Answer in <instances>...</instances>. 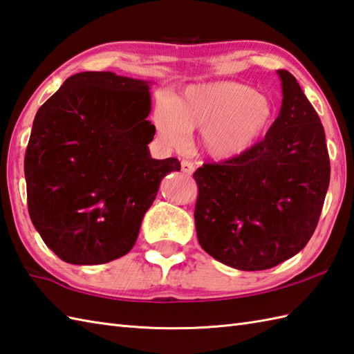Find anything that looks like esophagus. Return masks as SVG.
<instances>
[{"label": "esophagus", "mask_w": 354, "mask_h": 354, "mask_svg": "<svg viewBox=\"0 0 354 354\" xmlns=\"http://www.w3.org/2000/svg\"><path fill=\"white\" fill-rule=\"evenodd\" d=\"M194 169H195V167H194V163H191V162H187V160H182V171L185 172V174H187V176H191L192 172H194Z\"/></svg>", "instance_id": "obj_1"}]
</instances>
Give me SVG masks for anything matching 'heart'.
<instances>
[{
	"label": "heart",
	"instance_id": "b5f03b06",
	"mask_svg": "<svg viewBox=\"0 0 354 354\" xmlns=\"http://www.w3.org/2000/svg\"><path fill=\"white\" fill-rule=\"evenodd\" d=\"M276 106L266 93L232 80L194 83L156 109L154 122L171 145H182L201 129V147L212 159L248 153L268 135Z\"/></svg>",
	"mask_w": 354,
	"mask_h": 354
}]
</instances>
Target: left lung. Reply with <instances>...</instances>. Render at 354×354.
<instances>
[{
	"mask_svg": "<svg viewBox=\"0 0 354 354\" xmlns=\"http://www.w3.org/2000/svg\"><path fill=\"white\" fill-rule=\"evenodd\" d=\"M281 107L245 154L195 171V229L203 250L241 271L268 270L306 247L330 182L324 127L297 78L277 71Z\"/></svg>",
	"mask_w": 354,
	"mask_h": 354,
	"instance_id": "obj_1",
	"label": "left lung"
}]
</instances>
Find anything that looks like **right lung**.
<instances>
[{"label": "right lung", "mask_w": 354, "mask_h": 354, "mask_svg": "<svg viewBox=\"0 0 354 354\" xmlns=\"http://www.w3.org/2000/svg\"><path fill=\"white\" fill-rule=\"evenodd\" d=\"M151 83L86 71L39 107L24 160L28 214L46 247L73 265H98L135 245L176 157L150 154Z\"/></svg>", "instance_id": "obj_1"}]
</instances>
